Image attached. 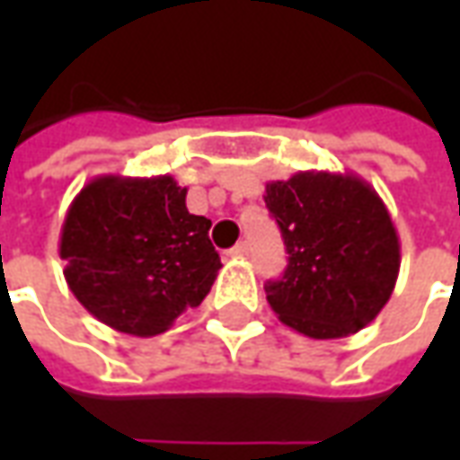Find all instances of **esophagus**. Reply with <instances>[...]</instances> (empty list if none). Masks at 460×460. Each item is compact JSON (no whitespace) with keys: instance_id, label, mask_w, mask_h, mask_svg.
<instances>
[{"instance_id":"34e87169","label":"esophagus","mask_w":460,"mask_h":460,"mask_svg":"<svg viewBox=\"0 0 460 460\" xmlns=\"http://www.w3.org/2000/svg\"><path fill=\"white\" fill-rule=\"evenodd\" d=\"M249 243L246 241H241V243H236L234 249L229 251V256H234V259H243V256H249Z\"/></svg>"}]
</instances>
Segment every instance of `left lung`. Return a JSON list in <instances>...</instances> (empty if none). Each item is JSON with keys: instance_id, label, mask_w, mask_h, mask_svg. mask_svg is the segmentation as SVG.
<instances>
[{"instance_id": "1", "label": "left lung", "mask_w": 460, "mask_h": 460, "mask_svg": "<svg viewBox=\"0 0 460 460\" xmlns=\"http://www.w3.org/2000/svg\"><path fill=\"white\" fill-rule=\"evenodd\" d=\"M288 251L266 283L280 323L315 340L347 338L385 308L399 276V236L385 201L357 174L298 172L266 184Z\"/></svg>"}]
</instances>
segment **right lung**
I'll list each match as a JSON object with an SVG mask.
<instances>
[{
  "label": "right lung",
  "mask_w": 460,
  "mask_h": 460,
  "mask_svg": "<svg viewBox=\"0 0 460 460\" xmlns=\"http://www.w3.org/2000/svg\"><path fill=\"white\" fill-rule=\"evenodd\" d=\"M209 229L170 174L95 177L61 226L66 283L108 328L155 338L211 290L221 261Z\"/></svg>",
  "instance_id": "1"
}]
</instances>
